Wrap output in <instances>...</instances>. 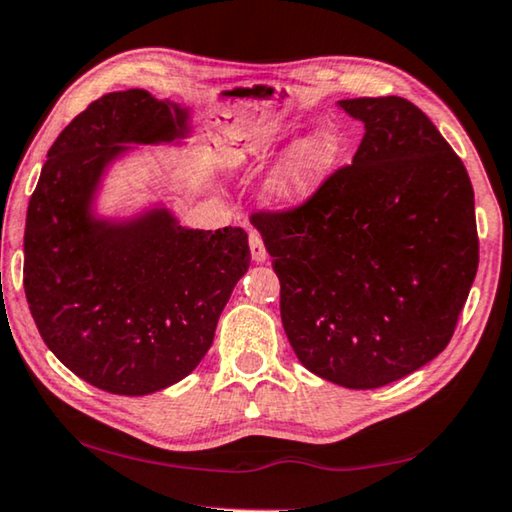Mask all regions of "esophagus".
<instances>
[{
  "label": "esophagus",
  "mask_w": 512,
  "mask_h": 512,
  "mask_svg": "<svg viewBox=\"0 0 512 512\" xmlns=\"http://www.w3.org/2000/svg\"><path fill=\"white\" fill-rule=\"evenodd\" d=\"M248 243H250V255H253V259H255L257 264H262V262H266V259H269V253H266L262 234L250 232L248 234Z\"/></svg>",
  "instance_id": "esophagus-1"
}]
</instances>
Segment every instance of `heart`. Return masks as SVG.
<instances>
[{"label":"heart","instance_id":"heart-1","mask_svg":"<svg viewBox=\"0 0 512 512\" xmlns=\"http://www.w3.org/2000/svg\"><path fill=\"white\" fill-rule=\"evenodd\" d=\"M275 145L266 139L243 143L234 154V164L266 159ZM342 161V139L335 129L314 127L289 145L278 164L271 168L262 186V198L269 207L291 212L319 193Z\"/></svg>","mask_w":512,"mask_h":512}]
</instances>
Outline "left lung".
Wrapping results in <instances>:
<instances>
[{
    "label": "left lung",
    "instance_id": "obj_1",
    "mask_svg": "<svg viewBox=\"0 0 512 512\" xmlns=\"http://www.w3.org/2000/svg\"><path fill=\"white\" fill-rule=\"evenodd\" d=\"M364 125L353 164L291 212H259L280 316L305 369L348 389L405 378L451 342L478 269L474 189L403 97L339 100Z\"/></svg>",
    "mask_w": 512,
    "mask_h": 512
}]
</instances>
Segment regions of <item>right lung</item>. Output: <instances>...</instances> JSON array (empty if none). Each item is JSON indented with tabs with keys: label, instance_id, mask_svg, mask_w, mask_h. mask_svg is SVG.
I'll return each mask as SVG.
<instances>
[{
	"label": "right lung",
	"instance_id": "obj_1",
	"mask_svg": "<svg viewBox=\"0 0 512 512\" xmlns=\"http://www.w3.org/2000/svg\"><path fill=\"white\" fill-rule=\"evenodd\" d=\"M191 111L143 88L88 104L47 152L24 227V294L47 348L81 380L123 396L180 383L214 342L250 266L241 227L191 230L164 202L97 214L134 145H184Z\"/></svg>",
	"mask_w": 512,
	"mask_h": 512
}]
</instances>
